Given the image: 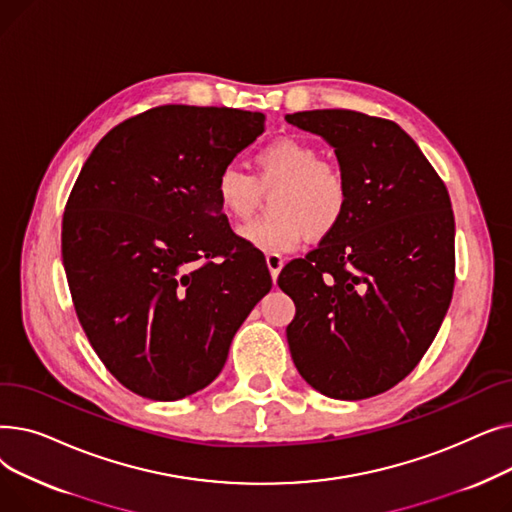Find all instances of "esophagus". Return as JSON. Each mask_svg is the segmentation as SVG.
<instances>
[{"mask_svg": "<svg viewBox=\"0 0 512 512\" xmlns=\"http://www.w3.org/2000/svg\"><path fill=\"white\" fill-rule=\"evenodd\" d=\"M265 261H267V267H270L272 278L276 280L278 274H280V270L284 267V257L278 255V253H267V255H265Z\"/></svg>", "mask_w": 512, "mask_h": 512, "instance_id": "obj_1", "label": "esophagus"}]
</instances>
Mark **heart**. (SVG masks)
I'll return each mask as SVG.
<instances>
[{
	"mask_svg": "<svg viewBox=\"0 0 512 512\" xmlns=\"http://www.w3.org/2000/svg\"><path fill=\"white\" fill-rule=\"evenodd\" d=\"M255 176L236 166H226L215 178V199L228 218L251 220L263 201L272 197L274 213L240 230L249 245L286 253L297 249L305 236L330 234L348 205V182L336 161L324 159L319 149L303 139H276L253 153Z\"/></svg>",
	"mask_w": 512,
	"mask_h": 512,
	"instance_id": "1",
	"label": "heart"
}]
</instances>
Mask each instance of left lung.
<instances>
[{"instance_id":"left-lung-1","label":"left lung","mask_w":512,"mask_h":512,"mask_svg":"<svg viewBox=\"0 0 512 512\" xmlns=\"http://www.w3.org/2000/svg\"><path fill=\"white\" fill-rule=\"evenodd\" d=\"M286 120L324 137L348 182L340 224L278 284L297 307L290 355L309 386L363 400L423 359L454 288V215L446 184L396 122L353 110Z\"/></svg>"}]
</instances>
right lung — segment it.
I'll return each instance as SVG.
<instances>
[{
    "mask_svg": "<svg viewBox=\"0 0 512 512\" xmlns=\"http://www.w3.org/2000/svg\"><path fill=\"white\" fill-rule=\"evenodd\" d=\"M263 128L261 112L151 107L107 132L74 182L62 220L74 311L134 394L178 400L211 384L272 288L215 199V178Z\"/></svg>",
    "mask_w": 512,
    "mask_h": 512,
    "instance_id": "obj_1",
    "label": "right lung"
}]
</instances>
